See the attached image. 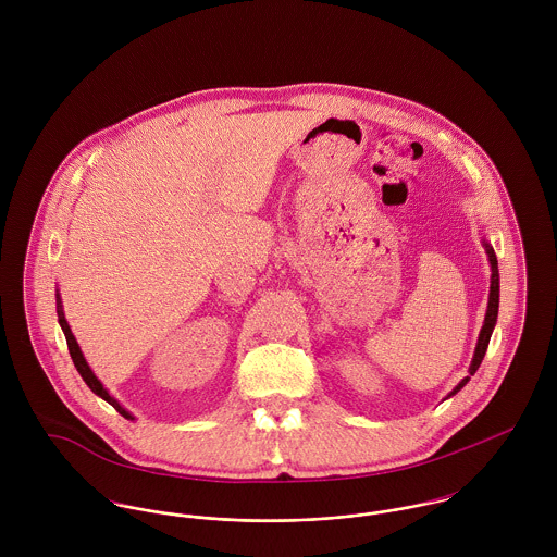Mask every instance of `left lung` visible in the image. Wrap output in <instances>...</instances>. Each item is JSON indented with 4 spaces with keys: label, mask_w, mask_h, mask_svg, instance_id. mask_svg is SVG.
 <instances>
[{
    "label": "left lung",
    "mask_w": 557,
    "mask_h": 557,
    "mask_svg": "<svg viewBox=\"0 0 557 557\" xmlns=\"http://www.w3.org/2000/svg\"><path fill=\"white\" fill-rule=\"evenodd\" d=\"M484 250L488 255V263H491V292H488V307H486V315H484V323H482V330L478 334L476 351H474V358H472V364H470V375H474L486 354V347H488V338H491V332L495 327V321H497V309H499V272H497V257H495V250L488 242H484ZM470 375L463 377L459 382V386L448 395H457L468 382H470Z\"/></svg>",
    "instance_id": "obj_1"
}]
</instances>
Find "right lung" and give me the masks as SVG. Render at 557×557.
I'll list each match as a JSON object with an SVG mask.
<instances>
[{"label": "right lung", "instance_id": "add662e5", "mask_svg": "<svg viewBox=\"0 0 557 557\" xmlns=\"http://www.w3.org/2000/svg\"><path fill=\"white\" fill-rule=\"evenodd\" d=\"M55 298H58V321H60V325H62V330H64V334H66V343H69V351H71V358H73V362H75V367H77V371H79L81 377H83V382L89 386V391L94 393V395H98L100 398H104L109 405H113L124 418H131V420H135L115 398L111 397L109 393H107V388L100 384V380L91 373V369H89V364L85 362V358H83V354H81L79 343H77V338H75V334H73V330H71V325H69V321L64 318V307H62V298H60V294H55Z\"/></svg>", "mask_w": 557, "mask_h": 557}]
</instances>
